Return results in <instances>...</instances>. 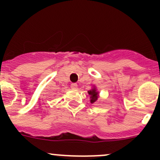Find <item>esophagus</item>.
Listing matches in <instances>:
<instances>
[{
  "instance_id": "esophagus-1",
  "label": "esophagus",
  "mask_w": 160,
  "mask_h": 160,
  "mask_svg": "<svg viewBox=\"0 0 160 160\" xmlns=\"http://www.w3.org/2000/svg\"><path fill=\"white\" fill-rule=\"evenodd\" d=\"M70 88H71V89H72V90H76V89H77V83H71Z\"/></svg>"
}]
</instances>
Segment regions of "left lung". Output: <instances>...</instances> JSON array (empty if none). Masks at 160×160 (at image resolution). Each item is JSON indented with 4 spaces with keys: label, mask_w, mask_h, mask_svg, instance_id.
Listing matches in <instances>:
<instances>
[{
    "label": "left lung",
    "mask_w": 160,
    "mask_h": 160,
    "mask_svg": "<svg viewBox=\"0 0 160 160\" xmlns=\"http://www.w3.org/2000/svg\"><path fill=\"white\" fill-rule=\"evenodd\" d=\"M92 87H93V88H92L90 90H88V94L90 95V103H91V104H93V103L98 102V99H99V91H98L97 88L94 85Z\"/></svg>",
    "instance_id": "obj_1"
}]
</instances>
